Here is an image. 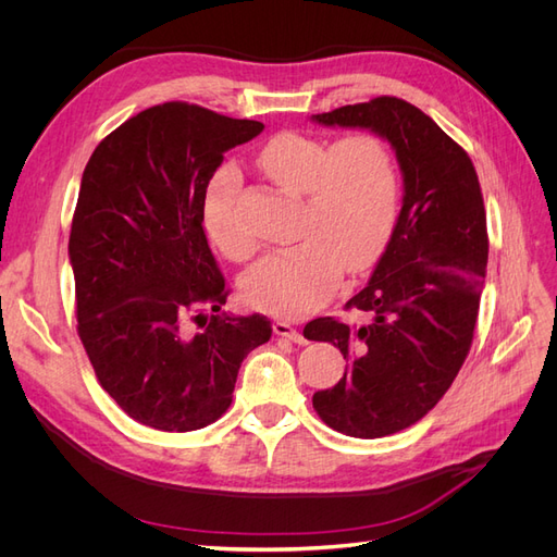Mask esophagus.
<instances>
[{"label":"esophagus","instance_id":"1","mask_svg":"<svg viewBox=\"0 0 557 557\" xmlns=\"http://www.w3.org/2000/svg\"><path fill=\"white\" fill-rule=\"evenodd\" d=\"M274 327V334H278V336H285V339H290V342H295V344H307V339H305V334H301L297 327H293L290 323H285V320H276V323L272 325Z\"/></svg>","mask_w":557,"mask_h":557}]
</instances>
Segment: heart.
Here are the masks:
<instances>
[{
	"instance_id": "obj_1",
	"label": "heart",
	"mask_w": 557,
	"mask_h": 557,
	"mask_svg": "<svg viewBox=\"0 0 557 557\" xmlns=\"http://www.w3.org/2000/svg\"><path fill=\"white\" fill-rule=\"evenodd\" d=\"M260 170L281 188L305 195L293 248L262 258L242 278L252 309L274 315H305L334 295L342 272L372 267L391 237L397 215V170L391 150L372 134L339 141L283 132L258 156ZM242 176L221 166L201 201V223L211 244L230 260L256 252L242 225L237 199Z\"/></svg>"
}]
</instances>
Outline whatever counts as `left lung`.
Instances as JSON below:
<instances>
[{
    "label": "left lung",
    "mask_w": 557,
    "mask_h": 557,
    "mask_svg": "<svg viewBox=\"0 0 557 557\" xmlns=\"http://www.w3.org/2000/svg\"><path fill=\"white\" fill-rule=\"evenodd\" d=\"M325 127H360L393 146L404 181L401 209L383 256L348 309L364 325L315 318L311 342H330L348 372L313 395L325 423L379 440L418 423L458 376L474 339L487 264L483 195L474 164L413 104L376 97L311 115Z\"/></svg>",
    "instance_id": "left-lung-1"
}]
</instances>
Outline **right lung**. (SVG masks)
I'll use <instances>...</instances> for the list:
<instances>
[{
  "label": "right lung",
  "mask_w": 557,
  "mask_h": 557,
  "mask_svg": "<svg viewBox=\"0 0 557 557\" xmlns=\"http://www.w3.org/2000/svg\"><path fill=\"white\" fill-rule=\"evenodd\" d=\"M262 129L166 102L113 129L83 172L70 234L78 336L99 383L141 425H211L244 358L272 336L267 315L221 311L225 278L201 227L223 156Z\"/></svg>",
  "instance_id": "obj_1"
}]
</instances>
